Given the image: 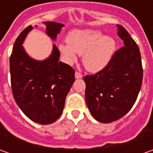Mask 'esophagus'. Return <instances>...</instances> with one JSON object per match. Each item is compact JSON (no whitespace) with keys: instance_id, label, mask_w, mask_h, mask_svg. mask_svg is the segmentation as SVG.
Segmentation results:
<instances>
[{"instance_id":"34e87169","label":"esophagus","mask_w":153,"mask_h":153,"mask_svg":"<svg viewBox=\"0 0 153 153\" xmlns=\"http://www.w3.org/2000/svg\"><path fill=\"white\" fill-rule=\"evenodd\" d=\"M75 77H76V79H80V78H82V75L79 72H76L75 73Z\"/></svg>"}]
</instances>
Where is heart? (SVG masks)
<instances>
[{
  "label": "heart",
  "instance_id": "obj_1",
  "mask_svg": "<svg viewBox=\"0 0 153 153\" xmlns=\"http://www.w3.org/2000/svg\"><path fill=\"white\" fill-rule=\"evenodd\" d=\"M68 44H59V49L65 61H76V53L82 54V63L91 72L103 70L111 61L116 51L114 38L104 36L98 30H76L68 35Z\"/></svg>",
  "mask_w": 153,
  "mask_h": 153
}]
</instances>
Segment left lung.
Masks as SVG:
<instances>
[{"label":"left lung","mask_w":153,"mask_h":153,"mask_svg":"<svg viewBox=\"0 0 153 153\" xmlns=\"http://www.w3.org/2000/svg\"><path fill=\"white\" fill-rule=\"evenodd\" d=\"M117 35L124 47L115 53L103 70L83 77L87 106L94 118L103 123L118 120L126 115L142 84L143 70L138 46L119 25Z\"/></svg>","instance_id":"obj_1"}]
</instances>
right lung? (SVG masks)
Masks as SVG:
<instances>
[{
	"instance_id": "obj_1",
	"label": "right lung",
	"mask_w": 153,
	"mask_h": 153,
	"mask_svg": "<svg viewBox=\"0 0 153 153\" xmlns=\"http://www.w3.org/2000/svg\"><path fill=\"white\" fill-rule=\"evenodd\" d=\"M43 24L46 34L53 41L65 26L51 21ZM32 30L31 25L27 27L13 45L10 57L12 91L17 105L28 118L39 124H50L61 116L65 98L75 82V71L59 61L60 53L55 44L50 55L43 60L29 55L23 43Z\"/></svg>"
}]
</instances>
